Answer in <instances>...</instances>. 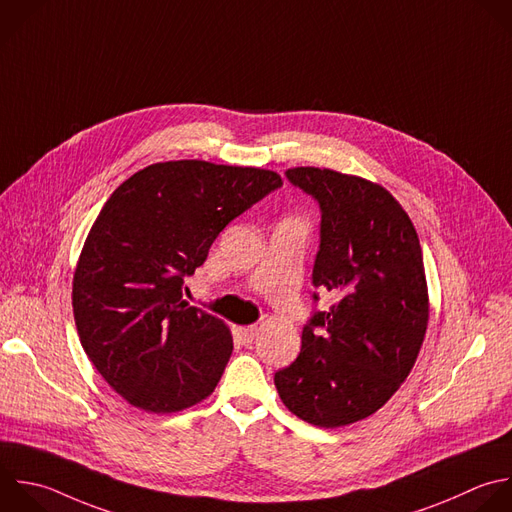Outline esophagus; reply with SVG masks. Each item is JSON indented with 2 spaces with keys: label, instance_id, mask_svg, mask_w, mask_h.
I'll return each instance as SVG.
<instances>
[{
  "label": "esophagus",
  "instance_id": "1",
  "mask_svg": "<svg viewBox=\"0 0 512 512\" xmlns=\"http://www.w3.org/2000/svg\"><path fill=\"white\" fill-rule=\"evenodd\" d=\"M236 332H238V336H240L244 342H252L254 336H256V332H258V326H238Z\"/></svg>",
  "mask_w": 512,
  "mask_h": 512
}]
</instances>
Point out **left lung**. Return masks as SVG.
I'll list each match as a JSON object with an SVG mask.
<instances>
[{
	"instance_id": "1",
	"label": "left lung",
	"mask_w": 512,
	"mask_h": 512,
	"mask_svg": "<svg viewBox=\"0 0 512 512\" xmlns=\"http://www.w3.org/2000/svg\"><path fill=\"white\" fill-rule=\"evenodd\" d=\"M286 178L320 204L312 284L340 300L314 312L298 358L274 384L298 418L346 426L382 408L418 358L430 312L422 250L412 220L380 184L314 166Z\"/></svg>"
}]
</instances>
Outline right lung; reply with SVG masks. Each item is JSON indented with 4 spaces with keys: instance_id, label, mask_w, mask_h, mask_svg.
I'll return each mask as SVG.
<instances>
[{
    "instance_id": "1",
    "label": "right lung",
    "mask_w": 512,
    "mask_h": 512,
    "mask_svg": "<svg viewBox=\"0 0 512 512\" xmlns=\"http://www.w3.org/2000/svg\"><path fill=\"white\" fill-rule=\"evenodd\" d=\"M280 186L272 170L176 160L136 172L108 198L84 242L72 306L88 358L132 406L170 414L214 392L232 334L182 298L184 276L228 222Z\"/></svg>"
}]
</instances>
